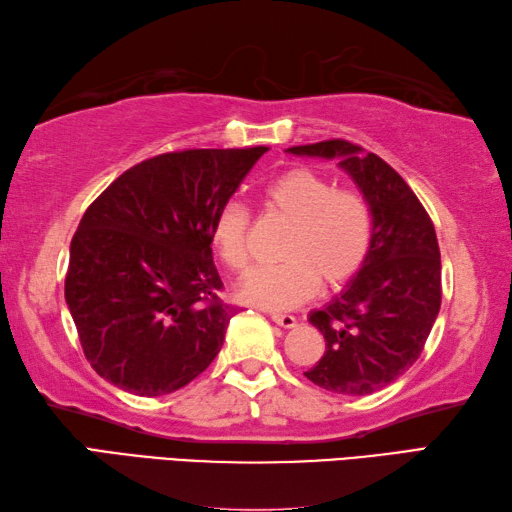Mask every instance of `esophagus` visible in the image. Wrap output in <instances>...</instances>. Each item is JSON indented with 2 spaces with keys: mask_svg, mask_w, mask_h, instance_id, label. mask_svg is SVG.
Segmentation results:
<instances>
[{
  "mask_svg": "<svg viewBox=\"0 0 512 512\" xmlns=\"http://www.w3.org/2000/svg\"><path fill=\"white\" fill-rule=\"evenodd\" d=\"M270 319H273V322L279 324L282 328H295L297 326V317L286 315V313H270Z\"/></svg>",
  "mask_w": 512,
  "mask_h": 512,
  "instance_id": "1",
  "label": "esophagus"
}]
</instances>
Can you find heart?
<instances>
[{
    "label": "heart",
    "instance_id": "b5f03b06",
    "mask_svg": "<svg viewBox=\"0 0 512 512\" xmlns=\"http://www.w3.org/2000/svg\"><path fill=\"white\" fill-rule=\"evenodd\" d=\"M266 210L290 224L282 244L284 262L253 270L239 297L264 308H295L315 293L346 284L370 250L373 215L357 190H339L313 168L284 170L262 188ZM250 215L244 204L226 202L210 226V239L233 273H246L250 255Z\"/></svg>",
    "mask_w": 512,
    "mask_h": 512
}]
</instances>
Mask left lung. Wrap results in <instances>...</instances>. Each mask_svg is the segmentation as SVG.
<instances>
[{
  "instance_id": "obj_1",
  "label": "left lung",
  "mask_w": 512,
  "mask_h": 512,
  "mask_svg": "<svg viewBox=\"0 0 512 512\" xmlns=\"http://www.w3.org/2000/svg\"><path fill=\"white\" fill-rule=\"evenodd\" d=\"M288 153L337 159L370 206L373 239L362 268L308 315L326 353L304 373L330 393L370 395L417 362L437 319L442 259L435 226L402 175L362 146L328 139Z\"/></svg>"
}]
</instances>
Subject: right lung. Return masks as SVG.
<instances>
[{
    "label": "right lung",
    "instance_id": "1",
    "mask_svg": "<svg viewBox=\"0 0 512 512\" xmlns=\"http://www.w3.org/2000/svg\"><path fill=\"white\" fill-rule=\"evenodd\" d=\"M266 150L150 157L88 206L70 242L64 295L84 355L106 382L168 395L217 357L237 308L217 297L224 284L210 226Z\"/></svg>",
    "mask_w": 512,
    "mask_h": 512
}]
</instances>
